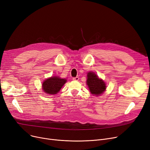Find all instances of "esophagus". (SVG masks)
<instances>
[{
	"label": "esophagus",
	"mask_w": 150,
	"mask_h": 150,
	"mask_svg": "<svg viewBox=\"0 0 150 150\" xmlns=\"http://www.w3.org/2000/svg\"><path fill=\"white\" fill-rule=\"evenodd\" d=\"M73 80H74V81H78V80H79V77H78V76H76V77H74L73 78Z\"/></svg>",
	"instance_id": "34e87169"
}]
</instances>
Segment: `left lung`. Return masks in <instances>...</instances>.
Masks as SVG:
<instances>
[{
  "label": "left lung",
  "instance_id": "1",
  "mask_svg": "<svg viewBox=\"0 0 150 150\" xmlns=\"http://www.w3.org/2000/svg\"><path fill=\"white\" fill-rule=\"evenodd\" d=\"M87 77L86 83L92 95L99 96L106 91L105 83L103 80L99 78L95 73L92 72H88Z\"/></svg>",
  "mask_w": 150,
  "mask_h": 150
}]
</instances>
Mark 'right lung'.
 <instances>
[{
    "label": "right lung",
    "instance_id": "1",
    "mask_svg": "<svg viewBox=\"0 0 150 150\" xmlns=\"http://www.w3.org/2000/svg\"><path fill=\"white\" fill-rule=\"evenodd\" d=\"M66 81L67 80L65 78H61L59 76H52L44 81L42 88L45 93L54 95L60 91Z\"/></svg>",
    "mask_w": 150,
    "mask_h": 150
}]
</instances>
